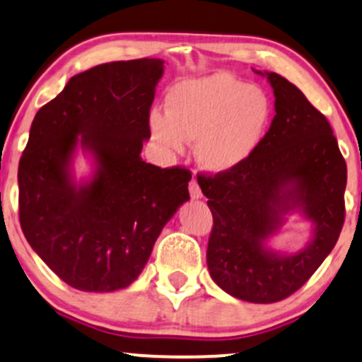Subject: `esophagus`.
I'll return each instance as SVG.
<instances>
[{
	"label": "esophagus",
	"mask_w": 362,
	"mask_h": 362,
	"mask_svg": "<svg viewBox=\"0 0 362 362\" xmlns=\"http://www.w3.org/2000/svg\"><path fill=\"white\" fill-rule=\"evenodd\" d=\"M189 194H191V198H194V199L202 198V189H199V185L197 180L189 181Z\"/></svg>",
	"instance_id": "esophagus-1"
}]
</instances>
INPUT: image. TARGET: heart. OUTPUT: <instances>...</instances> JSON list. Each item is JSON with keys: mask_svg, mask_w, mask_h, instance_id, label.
<instances>
[{"mask_svg": "<svg viewBox=\"0 0 362 362\" xmlns=\"http://www.w3.org/2000/svg\"><path fill=\"white\" fill-rule=\"evenodd\" d=\"M273 117L264 89L228 72L181 81L168 93L165 115L154 113L151 129L169 152L194 140V157L210 173H228L256 154Z\"/></svg>", "mask_w": 362, "mask_h": 362, "instance_id": "1", "label": "heart"}]
</instances>
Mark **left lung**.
<instances>
[{
	"instance_id": "obj_1",
	"label": "left lung",
	"mask_w": 362,
	"mask_h": 362,
	"mask_svg": "<svg viewBox=\"0 0 362 362\" xmlns=\"http://www.w3.org/2000/svg\"><path fill=\"white\" fill-rule=\"evenodd\" d=\"M274 91V118L266 137L240 168L198 177L214 228L206 249L211 279L235 298L274 303L300 290L334 249L346 208L347 165L327 118L295 84L261 72ZM300 211L313 239L286 255L267 240Z\"/></svg>"
}]
</instances>
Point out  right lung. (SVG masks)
<instances>
[{"instance_id": "add662e5", "label": "right lung", "mask_w": 362, "mask_h": 362, "mask_svg": "<svg viewBox=\"0 0 362 362\" xmlns=\"http://www.w3.org/2000/svg\"><path fill=\"white\" fill-rule=\"evenodd\" d=\"M163 59L95 66L38 110L18 165L20 225L62 281L108 293L142 273L164 225L188 202L191 173L142 160ZM92 156L78 183L75 151Z\"/></svg>"}]
</instances>
